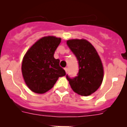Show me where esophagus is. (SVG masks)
I'll use <instances>...</instances> for the list:
<instances>
[{"mask_svg": "<svg viewBox=\"0 0 127 127\" xmlns=\"http://www.w3.org/2000/svg\"><path fill=\"white\" fill-rule=\"evenodd\" d=\"M64 69H65V70L66 73H67V72H68V68H67V67H65V68H64Z\"/></svg>", "mask_w": 127, "mask_h": 127, "instance_id": "34e87169", "label": "esophagus"}]
</instances>
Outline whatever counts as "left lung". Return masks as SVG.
I'll return each instance as SVG.
<instances>
[{"label":"left lung","mask_w":127,"mask_h":127,"mask_svg":"<svg viewBox=\"0 0 127 127\" xmlns=\"http://www.w3.org/2000/svg\"><path fill=\"white\" fill-rule=\"evenodd\" d=\"M67 46L74 54L79 64L77 76L70 78L66 76L70 87L82 96L92 94L99 88L104 77V69L97 51L85 39H70Z\"/></svg>","instance_id":"1"}]
</instances>
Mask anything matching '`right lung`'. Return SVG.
Wrapping results in <instances>:
<instances>
[{
    "label": "right lung",
    "mask_w": 127,
    "mask_h": 127,
    "mask_svg": "<svg viewBox=\"0 0 127 127\" xmlns=\"http://www.w3.org/2000/svg\"><path fill=\"white\" fill-rule=\"evenodd\" d=\"M61 42L60 38L44 37L29 49L23 57L22 71L26 85L37 94H44L53 87L58 77L65 71L59 65L54 53Z\"/></svg>",
    "instance_id": "1"
}]
</instances>
